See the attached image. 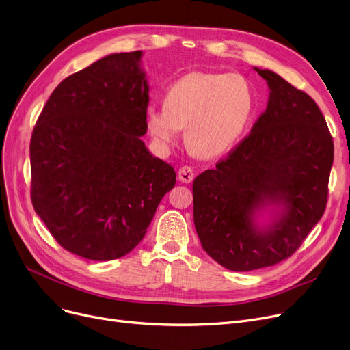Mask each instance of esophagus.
Returning a JSON list of instances; mask_svg holds the SVG:
<instances>
[{"label": "esophagus", "mask_w": 350, "mask_h": 350, "mask_svg": "<svg viewBox=\"0 0 350 350\" xmlns=\"http://www.w3.org/2000/svg\"><path fill=\"white\" fill-rule=\"evenodd\" d=\"M177 174H178V180L181 181V183H191L193 178H194V170L189 165L180 167V170H178Z\"/></svg>", "instance_id": "esophagus-1"}]
</instances>
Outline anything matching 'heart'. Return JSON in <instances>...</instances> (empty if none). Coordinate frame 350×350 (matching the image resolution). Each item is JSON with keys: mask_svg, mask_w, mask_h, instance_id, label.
<instances>
[{"mask_svg": "<svg viewBox=\"0 0 350 350\" xmlns=\"http://www.w3.org/2000/svg\"><path fill=\"white\" fill-rule=\"evenodd\" d=\"M254 104V91L245 75L194 71L167 88L164 107L147 109L146 124L165 148L173 147L186 129V144L194 154L216 157L240 140Z\"/></svg>", "mask_w": 350, "mask_h": 350, "instance_id": "b5f03b06", "label": "heart"}]
</instances>
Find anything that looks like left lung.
Here are the masks:
<instances>
[{
    "mask_svg": "<svg viewBox=\"0 0 350 350\" xmlns=\"http://www.w3.org/2000/svg\"><path fill=\"white\" fill-rule=\"evenodd\" d=\"M266 111L216 169L193 181V217L203 249L223 267L250 271L291 257L322 219L333 139L314 100L270 70ZM273 202L286 213L267 231L254 213Z\"/></svg>",
    "mask_w": 350,
    "mask_h": 350,
    "instance_id": "8db88e82",
    "label": "left lung"
}]
</instances>
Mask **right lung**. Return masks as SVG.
Segmentation results:
<instances>
[{
	"mask_svg": "<svg viewBox=\"0 0 350 350\" xmlns=\"http://www.w3.org/2000/svg\"><path fill=\"white\" fill-rule=\"evenodd\" d=\"M140 58L111 54L68 75L29 143L34 210L59 246L88 260L131 252L176 185L173 167L140 139L148 107Z\"/></svg>",
	"mask_w": 350,
	"mask_h": 350,
	"instance_id": "1",
	"label": "right lung"
}]
</instances>
